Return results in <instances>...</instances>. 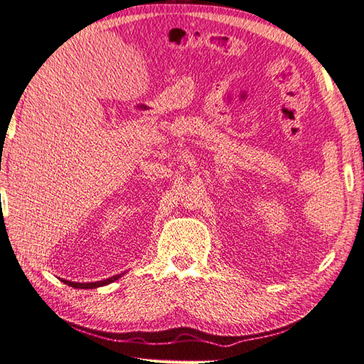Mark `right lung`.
Here are the masks:
<instances>
[{"label": "right lung", "mask_w": 364, "mask_h": 364, "mask_svg": "<svg viewBox=\"0 0 364 364\" xmlns=\"http://www.w3.org/2000/svg\"><path fill=\"white\" fill-rule=\"evenodd\" d=\"M123 275V274H118V275H114L110 278H106V279H101V282H93V283H75V282H69V279H63L64 283H66L68 286H72L75 289H95V287H101V286H106V284H110L117 282V279Z\"/></svg>", "instance_id": "1"}]
</instances>
